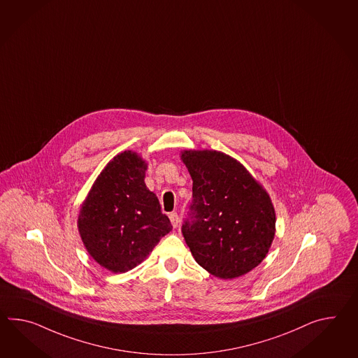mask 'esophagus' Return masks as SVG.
<instances>
[{
  "instance_id": "esophagus-1",
  "label": "esophagus",
  "mask_w": 358,
  "mask_h": 358,
  "mask_svg": "<svg viewBox=\"0 0 358 358\" xmlns=\"http://www.w3.org/2000/svg\"><path fill=\"white\" fill-rule=\"evenodd\" d=\"M169 220H171V224H172V227H178V222H180V217H178V215H177L176 212H172V213H169Z\"/></svg>"
}]
</instances>
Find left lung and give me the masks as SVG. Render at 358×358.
<instances>
[{"instance_id": "1", "label": "left lung", "mask_w": 358, "mask_h": 358, "mask_svg": "<svg viewBox=\"0 0 358 358\" xmlns=\"http://www.w3.org/2000/svg\"><path fill=\"white\" fill-rule=\"evenodd\" d=\"M192 180V222L182 227L195 262L220 279L252 271L275 236V210L262 183L234 157L216 150H183Z\"/></svg>"}]
</instances>
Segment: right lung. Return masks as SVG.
Returning <instances> with one entry per match:
<instances>
[{"mask_svg":"<svg viewBox=\"0 0 358 358\" xmlns=\"http://www.w3.org/2000/svg\"><path fill=\"white\" fill-rule=\"evenodd\" d=\"M146 171L138 152L122 151L106 164L80 207L81 241L93 260L113 273L136 268L172 230L145 183Z\"/></svg>","mask_w":358,"mask_h":358,"instance_id":"right-lung-1","label":"right lung"}]
</instances>
